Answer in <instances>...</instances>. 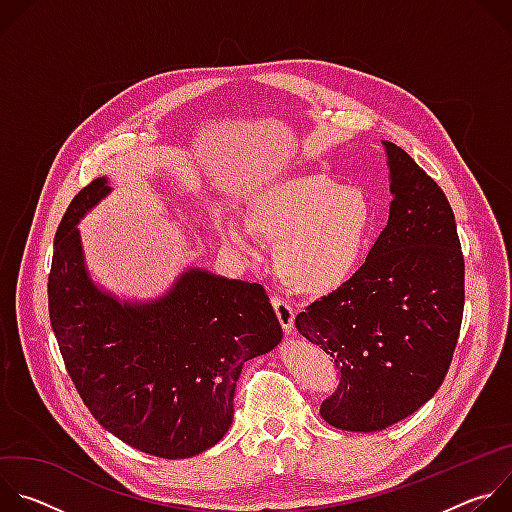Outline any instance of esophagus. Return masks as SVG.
<instances>
[{"label":"esophagus","mask_w":512,"mask_h":512,"mask_svg":"<svg viewBox=\"0 0 512 512\" xmlns=\"http://www.w3.org/2000/svg\"><path fill=\"white\" fill-rule=\"evenodd\" d=\"M271 306H273V310H275V314H277V320H279L281 328H283L285 332H291V328H294V318H296L294 306H291L289 302H285V300L279 298V296H271Z\"/></svg>","instance_id":"esophagus-1"}]
</instances>
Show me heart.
Masks as SVG:
<instances>
[{
  "label": "heart",
  "mask_w": 512,
  "mask_h": 512,
  "mask_svg": "<svg viewBox=\"0 0 512 512\" xmlns=\"http://www.w3.org/2000/svg\"><path fill=\"white\" fill-rule=\"evenodd\" d=\"M245 223L221 216V239L243 257L255 255V237L273 243L279 279L302 296H324L358 269L373 231V208L360 188L324 174L279 178L245 204Z\"/></svg>",
  "instance_id": "obj_1"
}]
</instances>
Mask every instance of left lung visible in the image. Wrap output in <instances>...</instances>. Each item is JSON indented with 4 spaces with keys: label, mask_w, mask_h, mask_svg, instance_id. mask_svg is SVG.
Segmentation results:
<instances>
[{
    "label": "left lung",
    "mask_w": 512,
    "mask_h": 512,
    "mask_svg": "<svg viewBox=\"0 0 512 512\" xmlns=\"http://www.w3.org/2000/svg\"><path fill=\"white\" fill-rule=\"evenodd\" d=\"M389 223L360 269L296 316V328L332 356L340 381L324 421L379 431L435 395L464 316V255L454 210L415 160L385 141Z\"/></svg>",
    "instance_id": "1"
}]
</instances>
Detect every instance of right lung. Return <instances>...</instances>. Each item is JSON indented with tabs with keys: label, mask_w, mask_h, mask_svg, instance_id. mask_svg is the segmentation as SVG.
Returning <instances> with one entry per match:
<instances>
[{
	"label": "right lung",
	"mask_w": 512,
	"mask_h": 512,
	"mask_svg": "<svg viewBox=\"0 0 512 512\" xmlns=\"http://www.w3.org/2000/svg\"><path fill=\"white\" fill-rule=\"evenodd\" d=\"M95 178L54 235L48 314L68 377L93 417L131 448L190 458L223 440L243 364L283 336L259 283L186 271L152 304H119L91 281L77 223L103 196Z\"/></svg>",
	"instance_id": "add662e5"
}]
</instances>
